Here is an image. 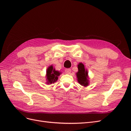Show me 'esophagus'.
Masks as SVG:
<instances>
[{
  "mask_svg": "<svg viewBox=\"0 0 131 131\" xmlns=\"http://www.w3.org/2000/svg\"><path fill=\"white\" fill-rule=\"evenodd\" d=\"M65 72L67 73V74H70L71 73V69L68 68V69H66L65 70Z\"/></svg>",
  "mask_w": 131,
  "mask_h": 131,
  "instance_id": "obj_1",
  "label": "esophagus"
}]
</instances>
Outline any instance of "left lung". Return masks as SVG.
Segmentation results:
<instances>
[{
	"mask_svg": "<svg viewBox=\"0 0 131 131\" xmlns=\"http://www.w3.org/2000/svg\"><path fill=\"white\" fill-rule=\"evenodd\" d=\"M78 72L77 73L78 81L80 85L87 86L89 84V80L88 79V72L85 69L84 65L82 63H79L78 66Z\"/></svg>",
	"mask_w": 131,
	"mask_h": 131,
	"instance_id": "left-lung-1",
	"label": "left lung"
}]
</instances>
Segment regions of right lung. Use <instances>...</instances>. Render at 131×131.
Segmentation results:
<instances>
[{
    "instance_id": "obj_1",
    "label": "right lung",
    "mask_w": 131,
    "mask_h": 131,
    "mask_svg": "<svg viewBox=\"0 0 131 131\" xmlns=\"http://www.w3.org/2000/svg\"><path fill=\"white\" fill-rule=\"evenodd\" d=\"M47 84H52L56 82L57 79L58 77L60 75V73L58 71H56L53 68V67L51 66H50L47 70Z\"/></svg>"
}]
</instances>
